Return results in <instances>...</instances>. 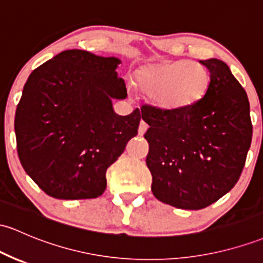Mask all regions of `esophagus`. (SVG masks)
Returning a JSON list of instances; mask_svg holds the SVG:
<instances>
[{
    "label": "esophagus",
    "instance_id": "obj_1",
    "mask_svg": "<svg viewBox=\"0 0 263 263\" xmlns=\"http://www.w3.org/2000/svg\"><path fill=\"white\" fill-rule=\"evenodd\" d=\"M147 128H148V125H147L145 121H141L140 127H138V135H140V136H143L145 132L147 131Z\"/></svg>",
    "mask_w": 263,
    "mask_h": 263
}]
</instances>
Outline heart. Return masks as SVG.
<instances>
[{
    "instance_id": "1",
    "label": "heart",
    "mask_w": 263,
    "mask_h": 263,
    "mask_svg": "<svg viewBox=\"0 0 263 263\" xmlns=\"http://www.w3.org/2000/svg\"><path fill=\"white\" fill-rule=\"evenodd\" d=\"M136 86L164 111H182L197 105L210 86V73L189 60L143 65L135 73Z\"/></svg>"
}]
</instances>
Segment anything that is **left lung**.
Instances as JSON below:
<instances>
[{
    "label": "left lung",
    "mask_w": 263,
    "mask_h": 263,
    "mask_svg": "<svg viewBox=\"0 0 263 263\" xmlns=\"http://www.w3.org/2000/svg\"><path fill=\"white\" fill-rule=\"evenodd\" d=\"M200 62L211 81L197 105L182 111L141 108L149 126L152 193L182 210L204 209L226 195L241 176L252 140L246 91L223 61Z\"/></svg>",
    "instance_id": "obj_1"
}]
</instances>
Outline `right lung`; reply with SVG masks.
Returning a JSON list of instances; mask_svg holds the SVG:
<instances>
[{
  "label": "right lung",
  "instance_id": "add662e5",
  "mask_svg": "<svg viewBox=\"0 0 263 263\" xmlns=\"http://www.w3.org/2000/svg\"><path fill=\"white\" fill-rule=\"evenodd\" d=\"M118 57L66 50L32 71L14 116L17 152L26 174L60 200L96 198L106 171L137 135L140 109L120 116L125 100Z\"/></svg>",
  "mask_w": 263,
  "mask_h": 263
}]
</instances>
